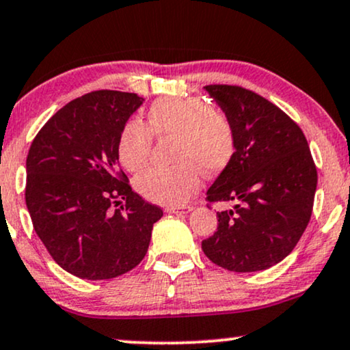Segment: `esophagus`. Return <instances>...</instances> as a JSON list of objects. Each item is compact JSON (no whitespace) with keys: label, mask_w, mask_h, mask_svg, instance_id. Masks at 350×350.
<instances>
[{"label":"esophagus","mask_w":350,"mask_h":350,"mask_svg":"<svg viewBox=\"0 0 350 350\" xmlns=\"http://www.w3.org/2000/svg\"><path fill=\"white\" fill-rule=\"evenodd\" d=\"M193 209V206L189 204H183V206H167L165 213L168 214H187Z\"/></svg>","instance_id":"obj_1"}]
</instances>
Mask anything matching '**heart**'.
<instances>
[{
	"label": "heart",
	"instance_id": "heart-1",
	"mask_svg": "<svg viewBox=\"0 0 350 350\" xmlns=\"http://www.w3.org/2000/svg\"><path fill=\"white\" fill-rule=\"evenodd\" d=\"M148 126L139 122L124 124L118 141V159L129 172L148 165L152 135L174 136L175 167L149 168L137 176L142 196L163 204H180L201 185V170L219 174L232 162L237 148L230 118L198 97L157 100L148 111Z\"/></svg>",
	"mask_w": 350,
	"mask_h": 350
}]
</instances>
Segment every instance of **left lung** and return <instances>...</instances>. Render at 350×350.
I'll list each match as a JSON object with an SVG mask.
<instances>
[{
	"label": "left lung",
	"instance_id": "obj_1",
	"mask_svg": "<svg viewBox=\"0 0 350 350\" xmlns=\"http://www.w3.org/2000/svg\"><path fill=\"white\" fill-rule=\"evenodd\" d=\"M235 128L232 162L208 189V201L234 202L217 213V232L201 247L214 265L256 273L299 243L312 217L317 167L307 137L279 107L239 85H206Z\"/></svg>",
	"mask_w": 350,
	"mask_h": 350
}]
</instances>
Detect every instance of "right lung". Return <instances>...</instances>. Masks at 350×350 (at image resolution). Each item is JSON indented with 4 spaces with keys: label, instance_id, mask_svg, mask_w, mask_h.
Instances as JSON below:
<instances>
[{
    "label": "right lung",
    "instance_id": "add662e5",
    "mask_svg": "<svg viewBox=\"0 0 350 350\" xmlns=\"http://www.w3.org/2000/svg\"><path fill=\"white\" fill-rule=\"evenodd\" d=\"M142 100L118 90L85 94L56 111L29 149L25 204L33 230L76 278L131 271L163 215L133 191L118 162L120 136Z\"/></svg>",
    "mask_w": 350,
    "mask_h": 350
}]
</instances>
